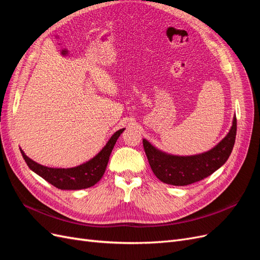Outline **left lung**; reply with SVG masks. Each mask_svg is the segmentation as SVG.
Wrapping results in <instances>:
<instances>
[{
    "instance_id": "left-lung-1",
    "label": "left lung",
    "mask_w": 260,
    "mask_h": 260,
    "mask_svg": "<svg viewBox=\"0 0 260 260\" xmlns=\"http://www.w3.org/2000/svg\"><path fill=\"white\" fill-rule=\"evenodd\" d=\"M237 136V117L226 137L208 152L193 156H176L155 148L146 140L143 147L154 175L164 183L183 186L207 178L228 160Z\"/></svg>"
}]
</instances>
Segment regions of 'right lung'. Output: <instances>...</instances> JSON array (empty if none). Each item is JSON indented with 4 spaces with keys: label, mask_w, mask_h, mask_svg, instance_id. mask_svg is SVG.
Masks as SVG:
<instances>
[{
    "label": "right lung",
    "mask_w": 260,
    "mask_h": 260,
    "mask_svg": "<svg viewBox=\"0 0 260 260\" xmlns=\"http://www.w3.org/2000/svg\"><path fill=\"white\" fill-rule=\"evenodd\" d=\"M123 130L124 129H120L115 132L107 144L95 157L74 168L45 167L30 159L22 149H20V152L28 167L55 187L60 190H81V188L93 186L103 177L109 160V155L113 151L117 139L119 138Z\"/></svg>",
    "instance_id": "obj_1"
}]
</instances>
